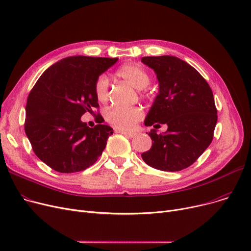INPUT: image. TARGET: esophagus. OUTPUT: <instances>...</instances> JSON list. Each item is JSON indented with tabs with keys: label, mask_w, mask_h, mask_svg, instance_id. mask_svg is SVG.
I'll return each mask as SVG.
<instances>
[{
	"label": "esophagus",
	"mask_w": 251,
	"mask_h": 251,
	"mask_svg": "<svg viewBox=\"0 0 251 251\" xmlns=\"http://www.w3.org/2000/svg\"><path fill=\"white\" fill-rule=\"evenodd\" d=\"M117 132H119V133H121V134H123V135H125L126 137H134L136 134L135 133H133V132H127V131H122V130H118Z\"/></svg>",
	"instance_id": "34e87169"
}]
</instances>
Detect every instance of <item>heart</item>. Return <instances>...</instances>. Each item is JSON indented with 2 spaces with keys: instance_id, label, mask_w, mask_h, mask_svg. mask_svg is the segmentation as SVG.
Masks as SVG:
<instances>
[{
  "instance_id": "b5f03b06",
  "label": "heart",
  "mask_w": 251,
  "mask_h": 251,
  "mask_svg": "<svg viewBox=\"0 0 251 251\" xmlns=\"http://www.w3.org/2000/svg\"><path fill=\"white\" fill-rule=\"evenodd\" d=\"M117 75L125 79L131 85L138 88L143 95L144 88L151 82V76L147 70H144L136 64H126L119 68ZM94 92L100 102H105L109 98V81L104 75H100L95 81ZM142 111L138 107L119 108L114 107L105 112V120L113 127L120 130L132 129L142 118Z\"/></svg>"
}]
</instances>
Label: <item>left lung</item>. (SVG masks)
<instances>
[{"label": "left lung", "instance_id": "obj_1", "mask_svg": "<svg viewBox=\"0 0 251 251\" xmlns=\"http://www.w3.org/2000/svg\"><path fill=\"white\" fill-rule=\"evenodd\" d=\"M141 62L154 70L160 85L144 124L168 125L164 134L151 130V149L141 157L154 169L178 172L191 166L213 140L218 120L213 91L199 71L177 57H143Z\"/></svg>", "mask_w": 251, "mask_h": 251}]
</instances>
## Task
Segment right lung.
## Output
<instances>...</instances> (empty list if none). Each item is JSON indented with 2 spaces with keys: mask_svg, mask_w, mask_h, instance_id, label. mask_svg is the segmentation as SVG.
<instances>
[{
  "mask_svg": "<svg viewBox=\"0 0 251 251\" xmlns=\"http://www.w3.org/2000/svg\"><path fill=\"white\" fill-rule=\"evenodd\" d=\"M117 61L118 58H65L49 67L29 92L25 133L36 156L52 170L67 174L80 172L101 155L113 129L102 124L90 128L80 118L100 108L95 81Z\"/></svg>",
  "mask_w": 251,
  "mask_h": 251,
  "instance_id": "obj_1",
  "label": "right lung"
}]
</instances>
